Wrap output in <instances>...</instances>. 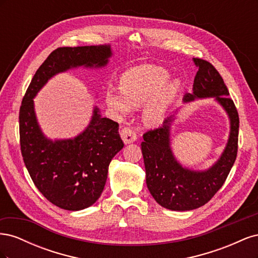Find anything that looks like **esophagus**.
Masks as SVG:
<instances>
[{"label":"esophagus","mask_w":258,"mask_h":258,"mask_svg":"<svg viewBox=\"0 0 258 258\" xmlns=\"http://www.w3.org/2000/svg\"><path fill=\"white\" fill-rule=\"evenodd\" d=\"M120 137H121L124 144H130L132 142H135L137 140L136 132L132 130L130 127L122 128L121 131H120Z\"/></svg>","instance_id":"34e87169"}]
</instances>
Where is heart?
<instances>
[{
	"label": "heart",
	"instance_id": "heart-1",
	"mask_svg": "<svg viewBox=\"0 0 258 258\" xmlns=\"http://www.w3.org/2000/svg\"><path fill=\"white\" fill-rule=\"evenodd\" d=\"M170 73L158 66H141L124 72L118 81L119 92L110 90L105 100L112 110L127 114L132 107L144 105V120L148 124L161 123L168 107L181 87L178 80L166 83Z\"/></svg>",
	"mask_w": 258,
	"mask_h": 258
}]
</instances>
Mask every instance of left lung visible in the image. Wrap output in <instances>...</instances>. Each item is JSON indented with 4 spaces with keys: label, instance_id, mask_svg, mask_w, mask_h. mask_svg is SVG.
<instances>
[{
    "label": "left lung",
    "instance_id": "8db88e82",
    "mask_svg": "<svg viewBox=\"0 0 258 258\" xmlns=\"http://www.w3.org/2000/svg\"><path fill=\"white\" fill-rule=\"evenodd\" d=\"M198 68L195 76L192 92L186 93L184 102L195 99L214 98L227 113L230 132L224 152L212 167L204 171L182 167L170 146L171 123L174 115L163 121L162 126L143 135L141 143L146 185L158 204L172 211H189L205 206L227 178L235 163L238 152L239 115L229 91L217 70L210 62L194 58Z\"/></svg>",
    "mask_w": 258,
    "mask_h": 258
}]
</instances>
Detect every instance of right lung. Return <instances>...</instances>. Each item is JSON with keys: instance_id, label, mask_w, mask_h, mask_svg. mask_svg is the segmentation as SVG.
<instances>
[{"instance_id": "add662e5", "label": "right lung", "mask_w": 258, "mask_h": 258, "mask_svg": "<svg viewBox=\"0 0 258 258\" xmlns=\"http://www.w3.org/2000/svg\"><path fill=\"white\" fill-rule=\"evenodd\" d=\"M111 56L110 45L57 48L37 69L22 99L19 135L23 161L37 189L63 210L80 211L100 198L108 165L123 147L119 124L101 116L95 106L82 134L52 141L44 136L37 122L33 99L56 74L79 67L103 68Z\"/></svg>"}]
</instances>
